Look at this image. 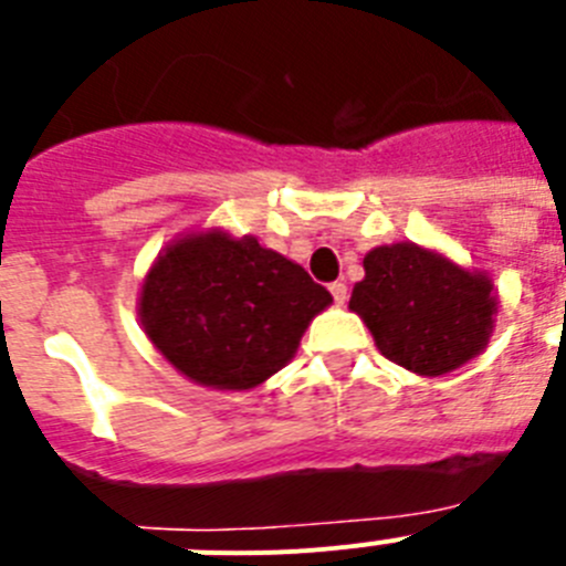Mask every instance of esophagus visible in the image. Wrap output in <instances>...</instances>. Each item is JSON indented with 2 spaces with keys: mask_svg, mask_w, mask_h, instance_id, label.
<instances>
[{
  "mask_svg": "<svg viewBox=\"0 0 566 566\" xmlns=\"http://www.w3.org/2000/svg\"><path fill=\"white\" fill-rule=\"evenodd\" d=\"M328 289H332L334 303H337V306H343L345 300H348V286H345V283H339V280H337V283H332V286H328Z\"/></svg>",
  "mask_w": 566,
  "mask_h": 566,
  "instance_id": "obj_1",
  "label": "esophagus"
}]
</instances>
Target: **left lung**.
Returning a JSON list of instances; mask_svg holds the SVG:
<instances>
[{"instance_id":"left-lung-1","label":"left lung","mask_w":566,"mask_h":566,"mask_svg":"<svg viewBox=\"0 0 566 566\" xmlns=\"http://www.w3.org/2000/svg\"><path fill=\"white\" fill-rule=\"evenodd\" d=\"M348 308L379 352L419 377H442L484 352L499 312L493 280L417 243L377 247Z\"/></svg>"}]
</instances>
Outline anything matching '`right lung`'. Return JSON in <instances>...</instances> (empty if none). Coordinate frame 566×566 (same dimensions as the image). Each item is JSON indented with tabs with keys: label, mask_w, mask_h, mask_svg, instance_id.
Instances as JSON below:
<instances>
[{
	"label": "right lung",
	"mask_w": 566,
	"mask_h": 566,
	"mask_svg": "<svg viewBox=\"0 0 566 566\" xmlns=\"http://www.w3.org/2000/svg\"><path fill=\"white\" fill-rule=\"evenodd\" d=\"M332 294L294 260L223 229L172 240L144 277L149 343L192 382L249 391L277 374Z\"/></svg>",
	"instance_id": "add662e5"
}]
</instances>
